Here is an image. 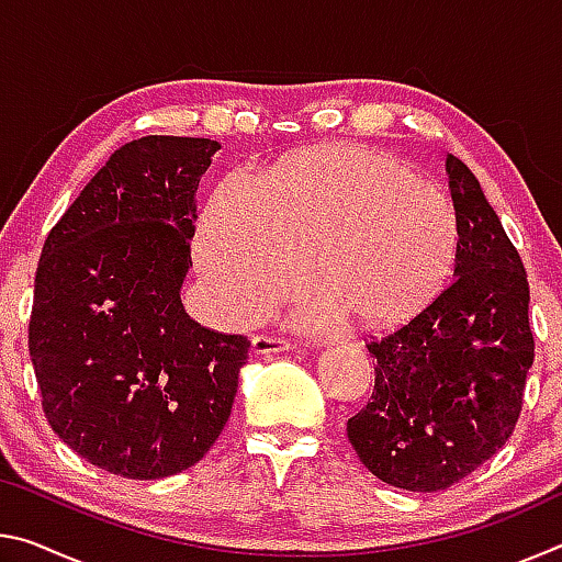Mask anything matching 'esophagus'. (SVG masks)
<instances>
[{
  "label": "esophagus",
  "instance_id": "1",
  "mask_svg": "<svg viewBox=\"0 0 562 562\" xmlns=\"http://www.w3.org/2000/svg\"><path fill=\"white\" fill-rule=\"evenodd\" d=\"M292 345L282 337H268L258 335L252 337V355H278V351H288Z\"/></svg>",
  "mask_w": 562,
  "mask_h": 562
}]
</instances>
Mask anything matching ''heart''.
<instances>
[{"label":"heart","instance_id":"b5f03b06","mask_svg":"<svg viewBox=\"0 0 562 562\" xmlns=\"http://www.w3.org/2000/svg\"><path fill=\"white\" fill-rule=\"evenodd\" d=\"M459 217L443 190L404 158L327 146L280 160L258 183L227 176L198 223L195 260L231 319H252L300 278L304 327H329L341 310L367 327L416 315L449 278Z\"/></svg>","mask_w":562,"mask_h":562}]
</instances>
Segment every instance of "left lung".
<instances>
[{"label":"left lung","mask_w":562,"mask_h":562,"mask_svg":"<svg viewBox=\"0 0 562 562\" xmlns=\"http://www.w3.org/2000/svg\"><path fill=\"white\" fill-rule=\"evenodd\" d=\"M446 173L459 217L453 280L369 341L372 402L347 422L359 461L418 493L453 486L508 441L536 357L520 255L469 166L449 154Z\"/></svg>","instance_id":"8db88e82"}]
</instances>
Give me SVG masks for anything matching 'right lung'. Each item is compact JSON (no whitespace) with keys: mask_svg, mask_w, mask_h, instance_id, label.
Wrapping results in <instances>:
<instances>
[{"mask_svg":"<svg viewBox=\"0 0 562 562\" xmlns=\"http://www.w3.org/2000/svg\"><path fill=\"white\" fill-rule=\"evenodd\" d=\"M221 144L146 136L121 146L46 237L30 355L54 434L123 479L190 469L217 441L250 341L180 302L195 193Z\"/></svg>","mask_w":562,"mask_h":562,"instance_id":"obj_1","label":"right lung"}]
</instances>
